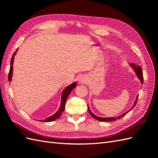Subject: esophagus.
I'll list each match as a JSON object with an SVG mask.
<instances>
[{
  "label": "esophagus",
  "mask_w": 158,
  "mask_h": 158,
  "mask_svg": "<svg viewBox=\"0 0 158 158\" xmlns=\"http://www.w3.org/2000/svg\"><path fill=\"white\" fill-rule=\"evenodd\" d=\"M88 77L87 76H81L80 77L79 79V82L81 83H83V84H86V83H88Z\"/></svg>",
  "instance_id": "esophagus-1"
}]
</instances>
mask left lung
I'll use <instances>...</instances> for the list:
<instances>
[{
    "label": "left lung",
    "mask_w": 158,
    "mask_h": 158,
    "mask_svg": "<svg viewBox=\"0 0 158 158\" xmlns=\"http://www.w3.org/2000/svg\"><path fill=\"white\" fill-rule=\"evenodd\" d=\"M130 65H131V66H132L134 69H135V72L136 73V75H138L139 78L140 80H141V83H143V81H144V79H143V70H142L141 68H140V66H137L136 64H130ZM138 98H139V96L137 97L136 102H135V105H134V106H132V108H133V107H135V105H136L137 99H138ZM132 108L130 109L127 112H126V113H123L122 115H121V116H119V117H117V118H116V117H109V118H103V117H99L96 116V115H94V114H93V113H92L91 110H90V109H89V107H88V110H89V113H90V115H91L93 117V118H94V119H97V120H98V121H100V122H112V121H115V120H116L117 119H119V118H121V117H123V116H124V115H126L127 113H128L129 111H130V110L132 109Z\"/></svg>",
    "instance_id": "left-lung-1"
}]
</instances>
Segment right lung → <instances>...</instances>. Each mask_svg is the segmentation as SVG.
I'll use <instances>...</instances> for the list:
<instances>
[{
  "instance_id": "right-lung-1",
  "label": "right lung",
  "mask_w": 158,
  "mask_h": 158,
  "mask_svg": "<svg viewBox=\"0 0 158 158\" xmlns=\"http://www.w3.org/2000/svg\"><path fill=\"white\" fill-rule=\"evenodd\" d=\"M18 51V49H17L16 52L13 53V55L12 56L11 58V64H10V69H9V75H8V79L9 81H11V77H12V73H13V60H14V56L15 55V53ZM77 86L76 83H73V84H71L70 85L68 86L67 88H65V89L64 90L62 94V100H61V104H60V107L59 110L57 111L54 115H53L52 116L48 117V118L45 119V120H42V122H53L56 119H57L58 118L62 115V114L63 113L64 110L65 109V105H66V100L68 98L69 95L70 94V93L71 92L72 90L75 88Z\"/></svg>"
}]
</instances>
